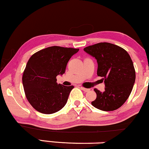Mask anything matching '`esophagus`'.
Listing matches in <instances>:
<instances>
[{
  "instance_id": "1",
  "label": "esophagus",
  "mask_w": 149,
  "mask_h": 149,
  "mask_svg": "<svg viewBox=\"0 0 149 149\" xmlns=\"http://www.w3.org/2000/svg\"><path fill=\"white\" fill-rule=\"evenodd\" d=\"M81 90H83V91H84V92H88V91H90V89H88V88H84V87H81Z\"/></svg>"
}]
</instances>
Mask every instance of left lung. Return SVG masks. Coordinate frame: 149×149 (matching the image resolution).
Listing matches in <instances>:
<instances>
[{
	"mask_svg": "<svg viewBox=\"0 0 149 149\" xmlns=\"http://www.w3.org/2000/svg\"><path fill=\"white\" fill-rule=\"evenodd\" d=\"M97 61V75L103 77L105 90L94 89L96 98L92 102L102 111L118 109L129 98L135 80L136 71L130 55L124 49L108 42H100L84 49Z\"/></svg>",
	"mask_w": 149,
	"mask_h": 149,
	"instance_id": "left-lung-1",
	"label": "left lung"
}]
</instances>
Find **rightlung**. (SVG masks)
<instances>
[{"label":"right lung","instance_id":"1","mask_svg":"<svg viewBox=\"0 0 149 149\" xmlns=\"http://www.w3.org/2000/svg\"><path fill=\"white\" fill-rule=\"evenodd\" d=\"M79 49L51 46L34 53L22 75L26 97L35 109L51 114L62 109L74 86L57 84L56 77L65 72L67 63Z\"/></svg>","mask_w":149,"mask_h":149}]
</instances>
